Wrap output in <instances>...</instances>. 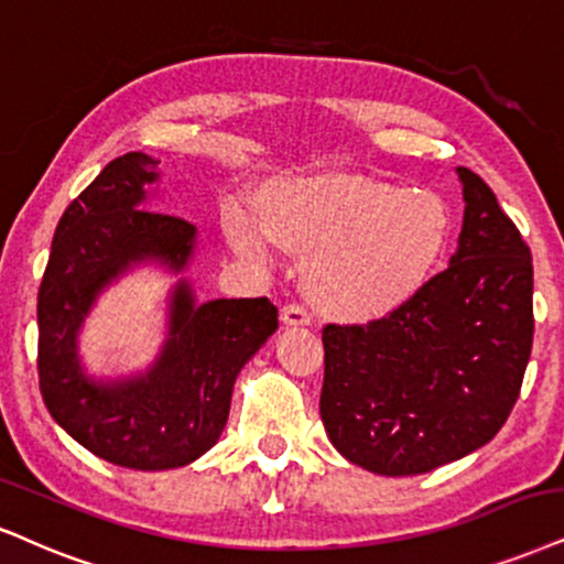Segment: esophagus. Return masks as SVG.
I'll return each instance as SVG.
<instances>
[{
    "label": "esophagus",
    "mask_w": 564,
    "mask_h": 564,
    "mask_svg": "<svg viewBox=\"0 0 564 564\" xmlns=\"http://www.w3.org/2000/svg\"><path fill=\"white\" fill-rule=\"evenodd\" d=\"M280 318H282L284 326H308V324H311V314L303 308L301 303L284 305Z\"/></svg>",
    "instance_id": "1"
}]
</instances>
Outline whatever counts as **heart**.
<instances>
[{
	"mask_svg": "<svg viewBox=\"0 0 564 564\" xmlns=\"http://www.w3.org/2000/svg\"><path fill=\"white\" fill-rule=\"evenodd\" d=\"M259 225L240 208L221 217L242 259L269 246L303 259L311 303L337 322L368 324L421 293L449 250L455 217L431 187H402L350 172L274 180L256 196Z\"/></svg>",
	"mask_w": 564,
	"mask_h": 564,
	"instance_id": "1",
	"label": "heart"
}]
</instances>
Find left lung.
I'll return each instance as SVG.
<instances>
[{
  "label": "left lung",
  "instance_id": "8db88e82",
  "mask_svg": "<svg viewBox=\"0 0 564 564\" xmlns=\"http://www.w3.org/2000/svg\"><path fill=\"white\" fill-rule=\"evenodd\" d=\"M449 267L366 326L326 324L322 421L337 452L379 476H419L497 436L533 345V263L468 166Z\"/></svg>",
  "mask_w": 564,
  "mask_h": 564
}]
</instances>
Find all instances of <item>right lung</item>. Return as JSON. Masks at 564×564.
<instances>
[{"label":"right lung","mask_w":564,"mask_h":564,"mask_svg":"<svg viewBox=\"0 0 564 564\" xmlns=\"http://www.w3.org/2000/svg\"><path fill=\"white\" fill-rule=\"evenodd\" d=\"M156 159L130 151L99 172L62 214L39 290V387L62 429L101 460L133 470L183 468L217 444L240 368L280 326L269 297L196 303L191 282L170 293L162 352L145 373L94 379L78 335L109 284L138 263L180 274L196 227L149 212Z\"/></svg>","instance_id":"add662e5"}]
</instances>
